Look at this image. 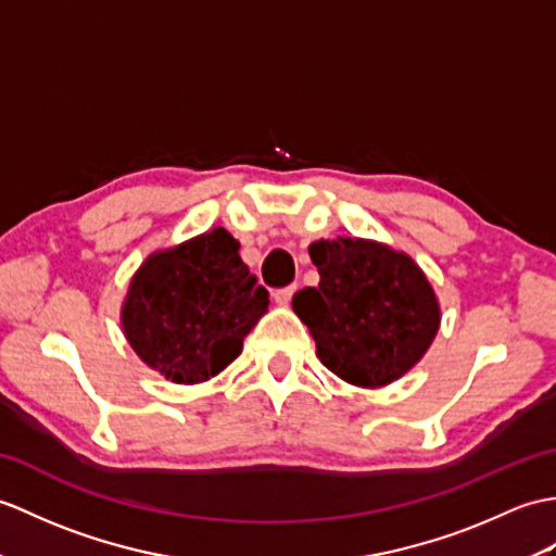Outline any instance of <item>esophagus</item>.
<instances>
[{
	"label": "esophagus",
	"mask_w": 556,
	"mask_h": 556,
	"mask_svg": "<svg viewBox=\"0 0 556 556\" xmlns=\"http://www.w3.org/2000/svg\"><path fill=\"white\" fill-rule=\"evenodd\" d=\"M293 293H295V283H291V287L277 289V291H275V303H277V305H289L291 299H293Z\"/></svg>",
	"instance_id": "34e87169"
}]
</instances>
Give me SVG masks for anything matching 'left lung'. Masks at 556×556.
<instances>
[{"label":"left lung","instance_id":"obj_1","mask_svg":"<svg viewBox=\"0 0 556 556\" xmlns=\"http://www.w3.org/2000/svg\"><path fill=\"white\" fill-rule=\"evenodd\" d=\"M319 287L293 295L321 365L363 389L403 377L441 327L433 287L409 255L369 239L315 241Z\"/></svg>","mask_w":556,"mask_h":556}]
</instances>
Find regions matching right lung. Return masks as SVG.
Returning <instances> with one entry per match:
<instances>
[{"instance_id": "obj_1", "label": "right lung", "mask_w": 556, "mask_h": 556, "mask_svg": "<svg viewBox=\"0 0 556 556\" xmlns=\"http://www.w3.org/2000/svg\"><path fill=\"white\" fill-rule=\"evenodd\" d=\"M215 227L149 255L123 303V331L144 363L175 383H201L241 355L269 293Z\"/></svg>"}]
</instances>
